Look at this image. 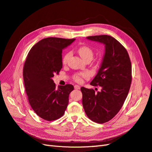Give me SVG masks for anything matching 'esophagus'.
I'll return each instance as SVG.
<instances>
[{"label":"esophagus","instance_id":"obj_1","mask_svg":"<svg viewBox=\"0 0 152 152\" xmlns=\"http://www.w3.org/2000/svg\"><path fill=\"white\" fill-rule=\"evenodd\" d=\"M75 88L76 90H79V89H80V86L79 85H75Z\"/></svg>","mask_w":152,"mask_h":152}]
</instances>
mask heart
Listing matches in <instances>:
<instances>
[{
  "mask_svg": "<svg viewBox=\"0 0 152 152\" xmlns=\"http://www.w3.org/2000/svg\"><path fill=\"white\" fill-rule=\"evenodd\" d=\"M77 52H78L79 55L81 56V57L85 60V61L87 60H92L94 57V51L90 47L83 45L80 46L77 48ZM71 56L70 52H67L64 55L62 58V63L64 64H67L68 60ZM89 77V74L87 72H77L75 73L73 76V80L77 83H81L83 81V79L84 78H88Z\"/></svg>",
  "mask_w": 152,
  "mask_h": 152,
  "instance_id": "obj_1",
  "label": "heart"
}]
</instances>
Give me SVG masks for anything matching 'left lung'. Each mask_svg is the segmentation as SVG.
Segmentation results:
<instances>
[{
  "label": "left lung",
  "instance_id": "8db88e82",
  "mask_svg": "<svg viewBox=\"0 0 152 152\" xmlns=\"http://www.w3.org/2000/svg\"><path fill=\"white\" fill-rule=\"evenodd\" d=\"M103 43L105 53L98 73L90 83L101 86V92L81 87L82 103L86 115L93 122L104 124L118 113L126 99L132 81V67L127 50L107 35L88 36Z\"/></svg>",
  "mask_w": 152,
  "mask_h": 152
}]
</instances>
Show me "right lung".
Returning <instances> with one entry per match:
<instances>
[{"label":"right lung","instance_id":"obj_1","mask_svg":"<svg viewBox=\"0 0 152 152\" xmlns=\"http://www.w3.org/2000/svg\"><path fill=\"white\" fill-rule=\"evenodd\" d=\"M75 39L47 37L32 46L24 64L25 88L30 106L41 118L53 121L64 114L73 85L56 88L52 77L62 68V50Z\"/></svg>","mask_w":152,"mask_h":152}]
</instances>
